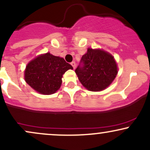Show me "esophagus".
I'll return each instance as SVG.
<instances>
[{"mask_svg":"<svg viewBox=\"0 0 150 150\" xmlns=\"http://www.w3.org/2000/svg\"><path fill=\"white\" fill-rule=\"evenodd\" d=\"M70 64H71L72 66H73V69H75V67H76V63H75V61H73L71 63H70Z\"/></svg>","mask_w":150,"mask_h":150,"instance_id":"esophagus-1","label":"esophagus"}]
</instances>
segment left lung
I'll use <instances>...</instances> for the list:
<instances>
[{"mask_svg":"<svg viewBox=\"0 0 150 150\" xmlns=\"http://www.w3.org/2000/svg\"><path fill=\"white\" fill-rule=\"evenodd\" d=\"M79 80L89 91L99 92L110 85L118 69L111 54L99 49H87L75 69Z\"/></svg>","mask_w":150,"mask_h":150,"instance_id":"1","label":"left lung"}]
</instances>
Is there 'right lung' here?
Returning <instances> with one entry per match:
<instances>
[{
  "mask_svg": "<svg viewBox=\"0 0 150 150\" xmlns=\"http://www.w3.org/2000/svg\"><path fill=\"white\" fill-rule=\"evenodd\" d=\"M69 69L73 68L63 58L46 53L28 63L25 79L26 82L38 92L51 94L60 88L63 75Z\"/></svg>",
  "mask_w": 150,
  "mask_h": 150,
  "instance_id": "add662e5",
  "label": "right lung"
}]
</instances>
